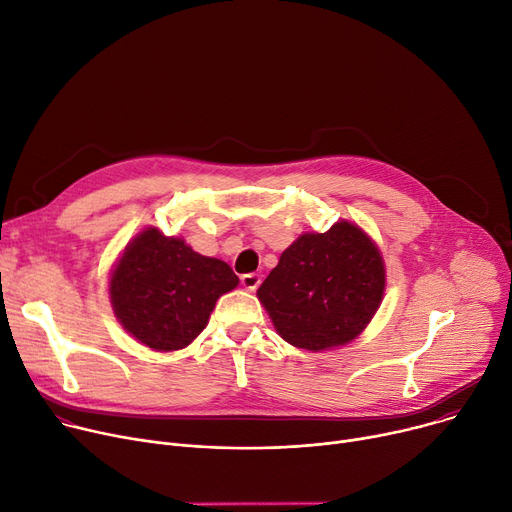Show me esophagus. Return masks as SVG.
Returning a JSON list of instances; mask_svg holds the SVG:
<instances>
[{"label":"esophagus","instance_id":"obj_1","mask_svg":"<svg viewBox=\"0 0 512 512\" xmlns=\"http://www.w3.org/2000/svg\"><path fill=\"white\" fill-rule=\"evenodd\" d=\"M259 282H261L259 274H245V276H241V284H243L247 290H257Z\"/></svg>","mask_w":512,"mask_h":512}]
</instances>
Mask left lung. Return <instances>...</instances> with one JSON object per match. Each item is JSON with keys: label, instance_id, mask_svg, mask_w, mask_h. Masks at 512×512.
I'll return each mask as SVG.
<instances>
[{"label": "left lung", "instance_id": "8db88e82", "mask_svg": "<svg viewBox=\"0 0 512 512\" xmlns=\"http://www.w3.org/2000/svg\"><path fill=\"white\" fill-rule=\"evenodd\" d=\"M385 292L379 249L350 222L302 234L280 257L257 296L288 344L344 346L370 323Z\"/></svg>", "mask_w": 512, "mask_h": 512}]
</instances>
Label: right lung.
Instances as JSON below:
<instances>
[{"mask_svg":"<svg viewBox=\"0 0 512 512\" xmlns=\"http://www.w3.org/2000/svg\"><path fill=\"white\" fill-rule=\"evenodd\" d=\"M228 263L203 257L181 238L148 228L125 249L111 278L121 325L158 352L189 346L206 327L216 300L236 288Z\"/></svg>","mask_w":512,"mask_h":512,"instance_id":"add662e5","label":"right lung"}]
</instances>
